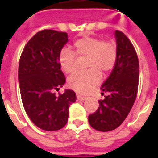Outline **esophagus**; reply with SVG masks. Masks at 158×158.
Returning a JSON list of instances; mask_svg holds the SVG:
<instances>
[{
  "label": "esophagus",
  "mask_w": 158,
  "mask_h": 158,
  "mask_svg": "<svg viewBox=\"0 0 158 158\" xmlns=\"http://www.w3.org/2000/svg\"><path fill=\"white\" fill-rule=\"evenodd\" d=\"M77 99L79 100V101H85L87 99V97L86 96H80V95H77Z\"/></svg>",
  "instance_id": "obj_1"
}]
</instances>
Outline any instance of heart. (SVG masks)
Masks as SVG:
<instances>
[{"instance_id": "1", "label": "heart", "mask_w": 158, "mask_h": 158, "mask_svg": "<svg viewBox=\"0 0 158 158\" xmlns=\"http://www.w3.org/2000/svg\"><path fill=\"white\" fill-rule=\"evenodd\" d=\"M77 57H87L85 66L88 70L78 72L69 79V86L82 94L89 92L102 80V73L110 72L118 58L115 43L96 37H84L77 40L73 51L63 48L59 54V64L66 73H72L77 68Z\"/></svg>"}]
</instances>
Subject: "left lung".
I'll use <instances>...</instances> for the list:
<instances>
[{
	"label": "left lung",
	"instance_id": "8db88e82",
	"mask_svg": "<svg viewBox=\"0 0 158 158\" xmlns=\"http://www.w3.org/2000/svg\"><path fill=\"white\" fill-rule=\"evenodd\" d=\"M118 58L109 77L101 87L102 94L107 93L99 101L96 113L89 116L93 129L107 132L122 124L135 101L139 83L138 56L132 43L121 31H115Z\"/></svg>",
	"mask_w": 158,
	"mask_h": 158
}]
</instances>
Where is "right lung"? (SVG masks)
<instances>
[{
  "label": "right lung",
  "mask_w": 158,
  "mask_h": 158,
  "mask_svg": "<svg viewBox=\"0 0 158 158\" xmlns=\"http://www.w3.org/2000/svg\"><path fill=\"white\" fill-rule=\"evenodd\" d=\"M69 41L68 34L52 29L40 31L26 44L19 66V81L23 105L38 128L55 131L69 118V106L76 101L72 89L56 96L66 79L61 71L59 54Z\"/></svg>",
  "instance_id": "1"
}]
</instances>
